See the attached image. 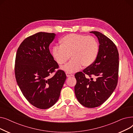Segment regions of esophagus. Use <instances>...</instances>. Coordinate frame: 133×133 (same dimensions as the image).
<instances>
[{
    "label": "esophagus",
    "mask_w": 133,
    "mask_h": 133,
    "mask_svg": "<svg viewBox=\"0 0 133 133\" xmlns=\"http://www.w3.org/2000/svg\"><path fill=\"white\" fill-rule=\"evenodd\" d=\"M66 74L67 77H70V76H73L72 74H71V73H66Z\"/></svg>",
    "instance_id": "obj_1"
}]
</instances>
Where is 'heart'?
Returning <instances> with one entry per match:
<instances>
[{
    "mask_svg": "<svg viewBox=\"0 0 133 133\" xmlns=\"http://www.w3.org/2000/svg\"><path fill=\"white\" fill-rule=\"evenodd\" d=\"M99 50L98 42L92 36L71 33L60 40V46H54L52 51L54 59L60 65L65 64L71 56L72 59L63 70L73 73L83 67L91 66L95 61Z\"/></svg>",
    "mask_w": 133,
    "mask_h": 133,
    "instance_id": "heart-1",
    "label": "heart"
}]
</instances>
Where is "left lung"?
<instances>
[{
  "label": "left lung",
  "instance_id": "1",
  "mask_svg": "<svg viewBox=\"0 0 133 133\" xmlns=\"http://www.w3.org/2000/svg\"><path fill=\"white\" fill-rule=\"evenodd\" d=\"M90 33L98 39V54L91 66L75 74L74 92L82 106L94 108L105 102L116 88L119 59L117 47L110 39L99 32Z\"/></svg>",
  "mask_w": 133,
  "mask_h": 133
}]
</instances>
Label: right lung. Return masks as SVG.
<instances>
[{"label": "right lung", "mask_w": 133, "mask_h": 133, "mask_svg": "<svg viewBox=\"0 0 133 133\" xmlns=\"http://www.w3.org/2000/svg\"><path fill=\"white\" fill-rule=\"evenodd\" d=\"M56 34L38 32L26 38L16 54L15 72L18 85L34 107L46 109L57 102L66 79L49 50Z\"/></svg>", "instance_id": "obj_1"}]
</instances>
